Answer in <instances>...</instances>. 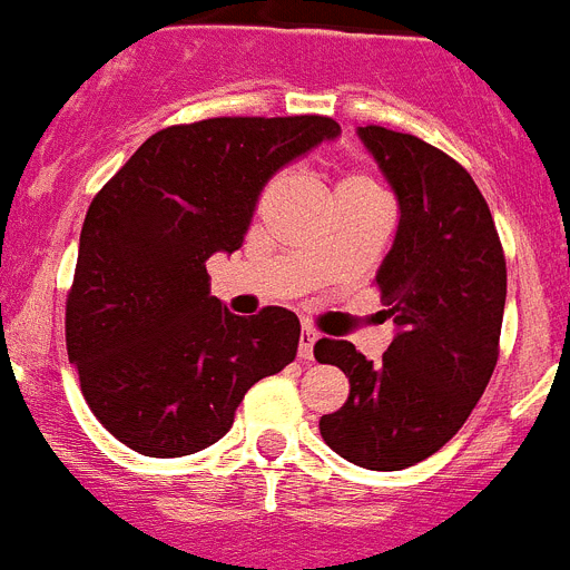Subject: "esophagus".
<instances>
[{
  "label": "esophagus",
  "instance_id": "34e87169",
  "mask_svg": "<svg viewBox=\"0 0 570 570\" xmlns=\"http://www.w3.org/2000/svg\"><path fill=\"white\" fill-rule=\"evenodd\" d=\"M315 342H318V333H315L313 327H307V324H304V330H301V342H298V356L304 358V362H309V358H313Z\"/></svg>",
  "mask_w": 570,
  "mask_h": 570
}]
</instances>
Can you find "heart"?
Instances as JSON below:
<instances>
[{"label": "heart", "mask_w": 570, "mask_h": 570, "mask_svg": "<svg viewBox=\"0 0 570 570\" xmlns=\"http://www.w3.org/2000/svg\"><path fill=\"white\" fill-rule=\"evenodd\" d=\"M342 185H367V188H376L374 181L365 179V176H351V179H344Z\"/></svg>", "instance_id": "heart-1"}]
</instances>
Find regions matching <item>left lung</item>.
Wrapping results in <instances>:
<instances>
[{
	"label": "left lung",
	"instance_id": "left-lung-1",
	"mask_svg": "<svg viewBox=\"0 0 570 570\" xmlns=\"http://www.w3.org/2000/svg\"><path fill=\"white\" fill-rule=\"evenodd\" d=\"M400 205L394 246L376 269L394 342L371 362L344 338L315 358L342 367L351 396L324 414L322 438L344 461L396 472L455 438L499 362L507 263L472 176L438 147L385 127H358Z\"/></svg>",
	"mask_w": 570,
	"mask_h": 570
}]
</instances>
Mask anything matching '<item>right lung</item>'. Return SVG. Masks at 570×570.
Returning <instances> with one entry per match:
<instances>
[{"mask_svg": "<svg viewBox=\"0 0 570 570\" xmlns=\"http://www.w3.org/2000/svg\"><path fill=\"white\" fill-rule=\"evenodd\" d=\"M342 127L324 115L208 118L150 136L95 196L66 301V347L95 417L147 458L217 443L298 353L284 307L234 315L205 272L243 246L266 181Z\"/></svg>", "mask_w": 570, "mask_h": 570, "instance_id": "obj_1", "label": "right lung"}]
</instances>
